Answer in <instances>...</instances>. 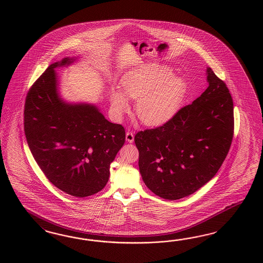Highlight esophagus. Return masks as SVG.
Returning a JSON list of instances; mask_svg holds the SVG:
<instances>
[{
    "mask_svg": "<svg viewBox=\"0 0 263 263\" xmlns=\"http://www.w3.org/2000/svg\"><path fill=\"white\" fill-rule=\"evenodd\" d=\"M126 141L128 143H133L134 142V134L130 131L126 132Z\"/></svg>",
    "mask_w": 263,
    "mask_h": 263,
    "instance_id": "34e87169",
    "label": "esophagus"
}]
</instances>
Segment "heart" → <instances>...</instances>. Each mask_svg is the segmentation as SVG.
<instances>
[{
	"label": "heart",
	"instance_id": "heart-1",
	"mask_svg": "<svg viewBox=\"0 0 263 263\" xmlns=\"http://www.w3.org/2000/svg\"><path fill=\"white\" fill-rule=\"evenodd\" d=\"M123 93L114 89L111 108L116 119L120 120L130 110L128 98L138 100L136 114L148 126H159L172 120L183 103L186 83L174 75L173 69L165 64H143L129 72L122 79Z\"/></svg>",
	"mask_w": 263,
	"mask_h": 263
}]
</instances>
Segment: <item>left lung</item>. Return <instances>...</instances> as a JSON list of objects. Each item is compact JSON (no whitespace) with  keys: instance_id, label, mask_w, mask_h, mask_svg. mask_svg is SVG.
<instances>
[{"instance_id":"8db88e82","label":"left lung","mask_w":263,"mask_h":263,"mask_svg":"<svg viewBox=\"0 0 263 263\" xmlns=\"http://www.w3.org/2000/svg\"><path fill=\"white\" fill-rule=\"evenodd\" d=\"M206 74L209 86L193 103L162 126L135 135L143 182L160 198L175 200L198 191L217 174L230 151L232 98L210 67Z\"/></svg>"}]
</instances>
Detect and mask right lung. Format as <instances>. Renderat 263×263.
Masks as SVG:
<instances>
[{
    "label": "right lung",
    "instance_id": "obj_1",
    "mask_svg": "<svg viewBox=\"0 0 263 263\" xmlns=\"http://www.w3.org/2000/svg\"><path fill=\"white\" fill-rule=\"evenodd\" d=\"M75 61L49 65L30 88L25 102V135L32 156L49 181L73 197L101 191L110 165L125 142L122 125L105 119L93 104L65 102L55 69Z\"/></svg>",
    "mask_w": 263,
    "mask_h": 263
}]
</instances>
